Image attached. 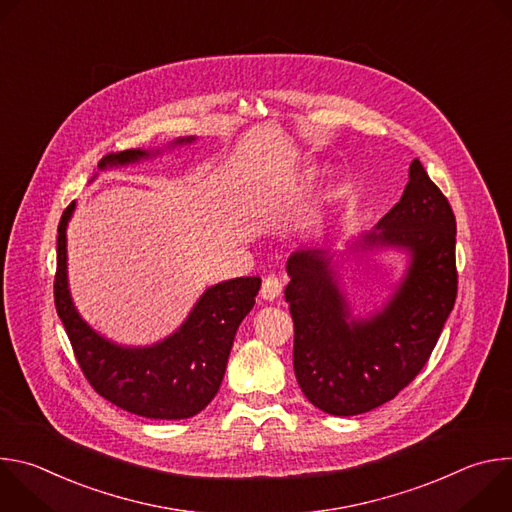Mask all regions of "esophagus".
<instances>
[{"label":"esophagus","mask_w":512,"mask_h":512,"mask_svg":"<svg viewBox=\"0 0 512 512\" xmlns=\"http://www.w3.org/2000/svg\"><path fill=\"white\" fill-rule=\"evenodd\" d=\"M281 294V281L275 275H267L261 285V298L267 302H273Z\"/></svg>","instance_id":"obj_1"}]
</instances>
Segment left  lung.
Here are the masks:
<instances>
[{
    "label": "left lung",
    "instance_id": "8db88e82",
    "mask_svg": "<svg viewBox=\"0 0 512 512\" xmlns=\"http://www.w3.org/2000/svg\"><path fill=\"white\" fill-rule=\"evenodd\" d=\"M362 243L411 251L395 296L364 320H347L328 249L287 259L296 379L308 401L330 415L371 411L405 389L429 360L458 296L456 216L419 160L409 166L401 200Z\"/></svg>",
    "mask_w": 512,
    "mask_h": 512
}]
</instances>
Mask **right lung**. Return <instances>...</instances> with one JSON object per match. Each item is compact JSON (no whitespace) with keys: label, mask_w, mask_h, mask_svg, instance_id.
I'll return each mask as SVG.
<instances>
[{"label":"right lung","mask_w":512,"mask_h":512,"mask_svg":"<svg viewBox=\"0 0 512 512\" xmlns=\"http://www.w3.org/2000/svg\"><path fill=\"white\" fill-rule=\"evenodd\" d=\"M145 156L150 154L125 150L109 154L99 166L129 164ZM72 210L75 202L66 206L58 223L54 306L85 379L101 397L139 417L184 419L200 413L223 383L237 328L255 306L261 277H237L206 289L180 330L156 346H115L83 322L68 294L66 225Z\"/></svg>","instance_id":"add662e5"}]
</instances>
